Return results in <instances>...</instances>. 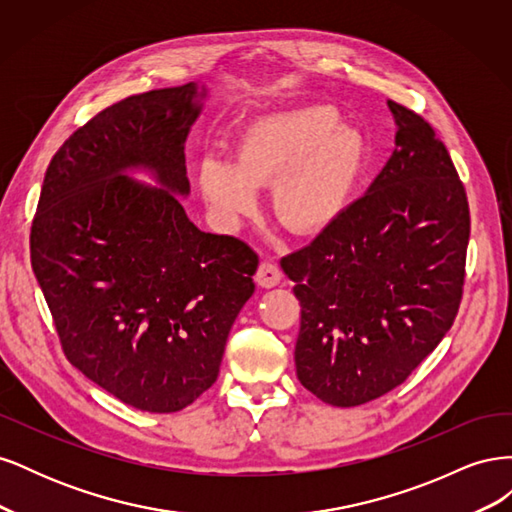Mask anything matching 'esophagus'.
I'll use <instances>...</instances> for the list:
<instances>
[{"mask_svg": "<svg viewBox=\"0 0 512 512\" xmlns=\"http://www.w3.org/2000/svg\"><path fill=\"white\" fill-rule=\"evenodd\" d=\"M282 282V271L273 262H260L256 271V284L262 288H273Z\"/></svg>", "mask_w": 512, "mask_h": 512, "instance_id": "esophagus-1", "label": "esophagus"}]
</instances>
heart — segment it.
Returning <instances> with one entry per match:
<instances>
[{"instance_id": "1", "label": "heart", "mask_w": 512, "mask_h": 512, "mask_svg": "<svg viewBox=\"0 0 512 512\" xmlns=\"http://www.w3.org/2000/svg\"><path fill=\"white\" fill-rule=\"evenodd\" d=\"M369 158L361 130L337 108L309 104L254 119L237 138L235 162L207 156L198 188L224 228L258 209V188L273 185V213L294 235L331 228L352 203Z\"/></svg>"}]
</instances>
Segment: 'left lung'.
Wrapping results in <instances>:
<instances>
[{
    "label": "left lung",
    "mask_w": 512,
    "mask_h": 512,
    "mask_svg": "<svg viewBox=\"0 0 512 512\" xmlns=\"http://www.w3.org/2000/svg\"><path fill=\"white\" fill-rule=\"evenodd\" d=\"M395 151L331 228L282 258L301 303L297 376L352 408L404 382L457 316L470 209L444 143L389 100Z\"/></svg>",
    "instance_id": "8db88e82"
}]
</instances>
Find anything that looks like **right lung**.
<instances>
[{"label": "right lung", "mask_w": 512, "mask_h": 512, "mask_svg": "<svg viewBox=\"0 0 512 512\" xmlns=\"http://www.w3.org/2000/svg\"><path fill=\"white\" fill-rule=\"evenodd\" d=\"M205 100L188 83L104 108L53 156L32 224V269L68 361L143 412H179L218 380L254 294L256 254L194 226L179 200Z\"/></svg>", "instance_id": "add662e5"}]
</instances>
